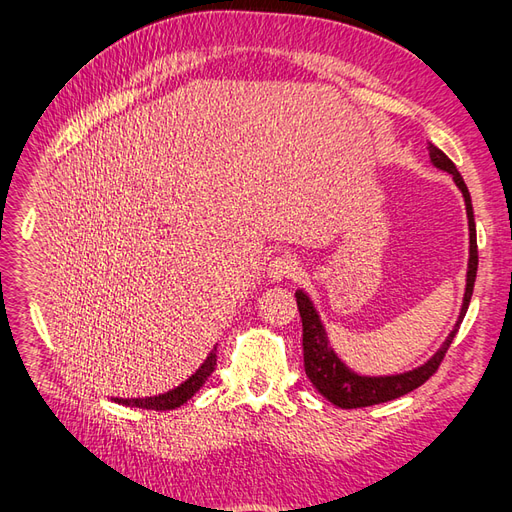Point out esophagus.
I'll return each instance as SVG.
<instances>
[{
    "mask_svg": "<svg viewBox=\"0 0 512 512\" xmlns=\"http://www.w3.org/2000/svg\"><path fill=\"white\" fill-rule=\"evenodd\" d=\"M297 270H299L297 257H292V255L286 253V255H277L275 259H270L268 268H266V275H268V279L281 281V279H288L292 275H297Z\"/></svg>",
    "mask_w": 512,
    "mask_h": 512,
    "instance_id": "1",
    "label": "esophagus"
}]
</instances>
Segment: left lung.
Returning <instances> with one entry per match:
<instances>
[{"instance_id":"obj_1","label":"left lung","mask_w":512,"mask_h":512,"mask_svg":"<svg viewBox=\"0 0 512 512\" xmlns=\"http://www.w3.org/2000/svg\"><path fill=\"white\" fill-rule=\"evenodd\" d=\"M427 149H429L431 165L453 176L455 187L462 191V198L466 204V217H469V268H466V288H464V299H462L458 321H455L453 330L440 345V350L433 354L427 363H422L420 367L409 369V372H402V374L365 376V374H356L354 369H350L341 361L339 354H336L334 347L330 345L328 332H325V325L321 323L319 312L314 308L308 292L297 290L295 297H297V308H299L301 325H303V365H306V376L310 378V383L317 387V391L323 398H328L332 405L341 409L378 405V402H387V400L405 396L409 391L418 389L422 383H427V380L436 374L444 354H447L449 345L453 343L455 334L460 330V323L464 319L466 310H469L475 275H477V235H475L471 193L466 189L464 178L460 176V171L455 169L449 156L444 154V151H440L436 145H429Z\"/></svg>"}]
</instances>
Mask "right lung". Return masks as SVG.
<instances>
[{"label":"right lung","mask_w":512,"mask_h":512,"mask_svg":"<svg viewBox=\"0 0 512 512\" xmlns=\"http://www.w3.org/2000/svg\"><path fill=\"white\" fill-rule=\"evenodd\" d=\"M215 350L217 347H213L211 354L206 356V361L195 369V374H191L187 380H184L182 385L173 387L171 391H167V394H158V396H147V398H114L118 405H127V407H138V409H156V411H167V409H176L180 405H184L189 398H193L195 394H198V389L206 383V378H209L213 374L215 369Z\"/></svg>","instance_id":"1"}]
</instances>
